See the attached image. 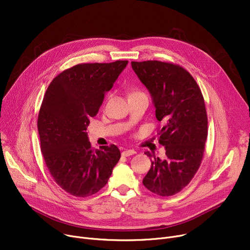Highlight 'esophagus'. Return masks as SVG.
<instances>
[{"instance_id":"34e87169","label":"esophagus","mask_w":250,"mask_h":250,"mask_svg":"<svg viewBox=\"0 0 250 250\" xmlns=\"http://www.w3.org/2000/svg\"><path fill=\"white\" fill-rule=\"evenodd\" d=\"M134 154H136V151L133 150V149H130V150H125V151H123V153H122V155H123V156H125V157L130 156V155H134Z\"/></svg>"}]
</instances>
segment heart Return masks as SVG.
<instances>
[{"label":"heart","mask_w":250,"mask_h":250,"mask_svg":"<svg viewBox=\"0 0 250 250\" xmlns=\"http://www.w3.org/2000/svg\"><path fill=\"white\" fill-rule=\"evenodd\" d=\"M139 93H141V92H140V91H137V90H136V91H133V92H132V93H130V94H139Z\"/></svg>","instance_id":"heart-1"}]
</instances>
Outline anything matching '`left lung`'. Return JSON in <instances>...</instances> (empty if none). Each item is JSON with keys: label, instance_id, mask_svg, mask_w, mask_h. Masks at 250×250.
Returning a JSON list of instances; mask_svg holds the SVG:
<instances>
[{"label": "left lung", "instance_id": "1", "mask_svg": "<svg viewBox=\"0 0 250 250\" xmlns=\"http://www.w3.org/2000/svg\"><path fill=\"white\" fill-rule=\"evenodd\" d=\"M132 68L150 92L157 120L165 123L158 135L166 157L145 153L151 158V168L143 185L158 195H173L188 185L203 160L208 116L202 91L178 64L132 62Z\"/></svg>", "mask_w": 250, "mask_h": 250}]
</instances>
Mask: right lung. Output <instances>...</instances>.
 <instances>
[{
    "label": "right lung",
    "instance_id": "right-lung-1",
    "mask_svg": "<svg viewBox=\"0 0 250 250\" xmlns=\"http://www.w3.org/2000/svg\"><path fill=\"white\" fill-rule=\"evenodd\" d=\"M127 62L79 63L46 89L37 120L42 153L58 186L77 198L98 192L121 158L115 145L92 148L86 129Z\"/></svg>",
    "mask_w": 250,
    "mask_h": 250
}]
</instances>
